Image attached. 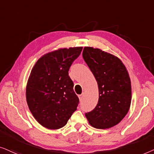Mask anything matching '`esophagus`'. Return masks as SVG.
<instances>
[{"instance_id": "obj_1", "label": "esophagus", "mask_w": 154, "mask_h": 154, "mask_svg": "<svg viewBox=\"0 0 154 154\" xmlns=\"http://www.w3.org/2000/svg\"><path fill=\"white\" fill-rule=\"evenodd\" d=\"M79 100H80V101H82L83 98H84V94H81V95H79Z\"/></svg>"}]
</instances>
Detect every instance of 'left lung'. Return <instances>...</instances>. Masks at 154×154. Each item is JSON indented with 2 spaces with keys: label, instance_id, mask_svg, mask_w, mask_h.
Listing matches in <instances>:
<instances>
[{
  "label": "left lung",
  "instance_id": "left-lung-1",
  "mask_svg": "<svg viewBox=\"0 0 154 154\" xmlns=\"http://www.w3.org/2000/svg\"><path fill=\"white\" fill-rule=\"evenodd\" d=\"M82 56L95 77L99 93L97 105L85 116L94 128H112L130 109L132 91L128 71L120 59L101 49L85 47Z\"/></svg>",
  "mask_w": 154,
  "mask_h": 154
}]
</instances>
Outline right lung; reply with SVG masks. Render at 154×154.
I'll return each instance as SVG.
<instances>
[{
	"mask_svg": "<svg viewBox=\"0 0 154 154\" xmlns=\"http://www.w3.org/2000/svg\"><path fill=\"white\" fill-rule=\"evenodd\" d=\"M82 47L59 49L38 59L31 72L26 102L34 118L45 128L64 127L77 110L79 100L68 71Z\"/></svg>",
	"mask_w": 154,
	"mask_h": 154,
	"instance_id": "1",
	"label": "right lung"
}]
</instances>
